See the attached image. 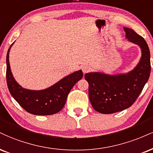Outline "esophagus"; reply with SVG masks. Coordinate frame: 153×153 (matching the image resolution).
Wrapping results in <instances>:
<instances>
[{
    "instance_id": "34e87169",
    "label": "esophagus",
    "mask_w": 153,
    "mask_h": 153,
    "mask_svg": "<svg viewBox=\"0 0 153 153\" xmlns=\"http://www.w3.org/2000/svg\"><path fill=\"white\" fill-rule=\"evenodd\" d=\"M82 73H84V74H85V73H87L91 71V68L89 67L88 65H84L82 67Z\"/></svg>"
}]
</instances>
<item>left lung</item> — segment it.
Wrapping results in <instances>:
<instances>
[{
    "label": "left lung",
    "instance_id": "left-lung-1",
    "mask_svg": "<svg viewBox=\"0 0 153 153\" xmlns=\"http://www.w3.org/2000/svg\"><path fill=\"white\" fill-rule=\"evenodd\" d=\"M126 38L138 45L142 57L137 65L126 74L110 75L89 73L85 78L89 84V99L98 113L112 114L130 108L137 100L150 74V53L144 38L132 29L124 27Z\"/></svg>",
    "mask_w": 153,
    "mask_h": 153
}]
</instances>
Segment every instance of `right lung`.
<instances>
[{
	"label": "right lung",
	"instance_id": "1",
	"mask_svg": "<svg viewBox=\"0 0 153 153\" xmlns=\"http://www.w3.org/2000/svg\"><path fill=\"white\" fill-rule=\"evenodd\" d=\"M10 47L6 56V80L9 92L13 98L24 110L33 115H49L58 113L65 105L71 90L83 76L81 70L74 72L43 91L25 89L15 80L10 71L9 63Z\"/></svg>",
	"mask_w": 153,
	"mask_h": 153
}]
</instances>
